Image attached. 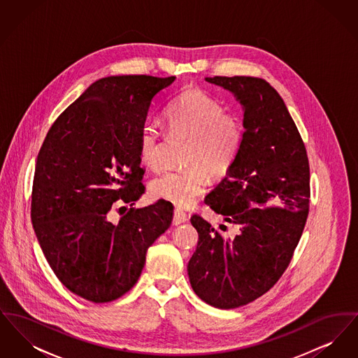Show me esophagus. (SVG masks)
Returning a JSON list of instances; mask_svg holds the SVG:
<instances>
[{"label": "esophagus", "mask_w": 358, "mask_h": 358, "mask_svg": "<svg viewBox=\"0 0 358 358\" xmlns=\"http://www.w3.org/2000/svg\"><path fill=\"white\" fill-rule=\"evenodd\" d=\"M185 222H187V213H185L184 210H181V209H176V210H174V215H173V224H174V225H178V224Z\"/></svg>", "instance_id": "34e87169"}]
</instances>
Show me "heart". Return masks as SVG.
<instances>
[{
    "instance_id": "1",
    "label": "heart",
    "mask_w": 358,
    "mask_h": 358,
    "mask_svg": "<svg viewBox=\"0 0 358 358\" xmlns=\"http://www.w3.org/2000/svg\"><path fill=\"white\" fill-rule=\"evenodd\" d=\"M166 123L173 134L189 139L185 171H166L152 182L155 197L178 206L196 201L209 184L206 171L222 178L232 169L243 145L244 126L236 114L225 113L217 98L201 87H187L169 104ZM138 153L142 162L159 171L162 161V133L150 122L138 133Z\"/></svg>"
}]
</instances>
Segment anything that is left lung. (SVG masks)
Here are the masks:
<instances>
[{
    "instance_id": "1",
    "label": "left lung",
    "mask_w": 358,
    "mask_h": 358,
    "mask_svg": "<svg viewBox=\"0 0 358 358\" xmlns=\"http://www.w3.org/2000/svg\"><path fill=\"white\" fill-rule=\"evenodd\" d=\"M244 107V138L232 169L205 199L224 220L240 228L225 235L200 215L189 260L192 289L208 305L244 306L273 289L287 270L308 215L310 166L306 148L286 104L266 80L213 76ZM227 232V227L220 225Z\"/></svg>"
}]
</instances>
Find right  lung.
I'll return each mask as SVG.
<instances>
[{"label": "right lung", "instance_id": "1", "mask_svg": "<svg viewBox=\"0 0 358 358\" xmlns=\"http://www.w3.org/2000/svg\"><path fill=\"white\" fill-rule=\"evenodd\" d=\"M174 79H99L57 117L40 148L34 232L57 279L90 302H111L133 289L148 248L171 227L173 206L165 200L129 208L117 224L108 217L145 192L138 133Z\"/></svg>", "mask_w": 358, "mask_h": 358}]
</instances>
